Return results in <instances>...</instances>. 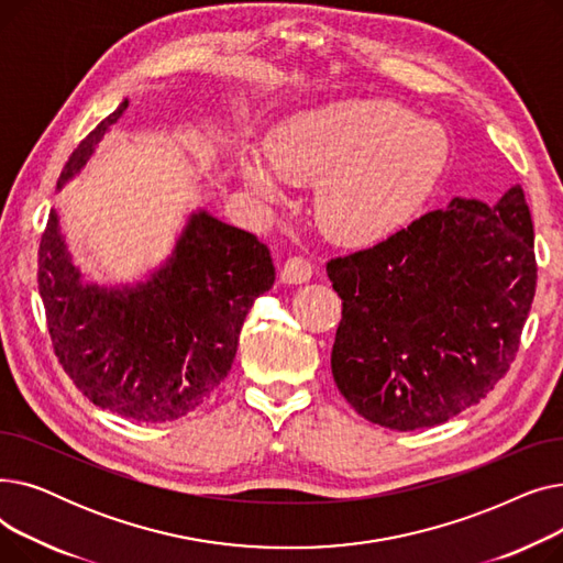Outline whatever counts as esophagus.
<instances>
[{"label": "esophagus", "mask_w": 563, "mask_h": 563, "mask_svg": "<svg viewBox=\"0 0 563 563\" xmlns=\"http://www.w3.org/2000/svg\"><path fill=\"white\" fill-rule=\"evenodd\" d=\"M312 276V266L306 257H287L283 269H280V280L287 283V285H301V283H308Z\"/></svg>", "instance_id": "1"}]
</instances>
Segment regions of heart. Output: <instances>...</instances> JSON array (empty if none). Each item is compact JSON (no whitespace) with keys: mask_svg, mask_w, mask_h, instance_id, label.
<instances>
[{"mask_svg":"<svg viewBox=\"0 0 563 563\" xmlns=\"http://www.w3.org/2000/svg\"><path fill=\"white\" fill-rule=\"evenodd\" d=\"M264 162H240L246 189L280 202L285 180L317 183L314 219L344 246H372L404 228L450 162V136L393 100H342L294 113L266 136Z\"/></svg>","mask_w":563,"mask_h":563,"instance_id":"heart-1","label":"heart"}]
</instances>
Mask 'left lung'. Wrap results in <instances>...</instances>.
Segmentation results:
<instances>
[{"mask_svg": "<svg viewBox=\"0 0 563 563\" xmlns=\"http://www.w3.org/2000/svg\"><path fill=\"white\" fill-rule=\"evenodd\" d=\"M342 299L331 369L365 420L429 429L505 376L537 291L520 185L495 205L452 198L372 249L327 264Z\"/></svg>", "mask_w": 563, "mask_h": 563, "instance_id": "left-lung-1", "label": "left lung"}]
</instances>
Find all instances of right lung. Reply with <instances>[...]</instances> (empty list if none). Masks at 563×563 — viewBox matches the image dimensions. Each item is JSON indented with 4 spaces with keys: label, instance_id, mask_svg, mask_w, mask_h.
<instances>
[{
    "label": "right lung",
    "instance_id": "right-lung-1",
    "mask_svg": "<svg viewBox=\"0 0 563 563\" xmlns=\"http://www.w3.org/2000/svg\"><path fill=\"white\" fill-rule=\"evenodd\" d=\"M128 98L70 155L56 189L86 166ZM276 280L255 234L189 214L170 255L134 285H98L73 264L52 210L38 249V291L58 363L96 406L134 422H173L228 376L244 319Z\"/></svg>",
    "mask_w": 563,
    "mask_h": 563
}]
</instances>
